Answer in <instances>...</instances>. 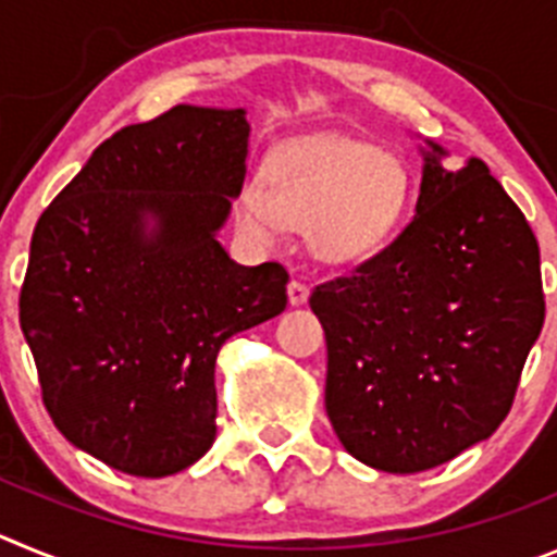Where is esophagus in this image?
I'll return each mask as SVG.
<instances>
[{
    "label": "esophagus",
    "instance_id": "obj_1",
    "mask_svg": "<svg viewBox=\"0 0 557 557\" xmlns=\"http://www.w3.org/2000/svg\"><path fill=\"white\" fill-rule=\"evenodd\" d=\"M287 298H289V307H301V304H307L309 298V287L301 282H289Z\"/></svg>",
    "mask_w": 557,
    "mask_h": 557
}]
</instances>
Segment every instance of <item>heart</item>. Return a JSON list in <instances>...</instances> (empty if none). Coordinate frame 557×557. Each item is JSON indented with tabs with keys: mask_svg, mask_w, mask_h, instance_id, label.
<instances>
[{
	"mask_svg": "<svg viewBox=\"0 0 557 557\" xmlns=\"http://www.w3.org/2000/svg\"><path fill=\"white\" fill-rule=\"evenodd\" d=\"M410 198V170L396 152L332 136L275 152L262 181L239 189L234 220L262 248L282 243L287 225L307 228L314 259L351 268L396 239Z\"/></svg>",
	"mask_w": 557,
	"mask_h": 557,
	"instance_id": "obj_1",
	"label": "heart"
}]
</instances>
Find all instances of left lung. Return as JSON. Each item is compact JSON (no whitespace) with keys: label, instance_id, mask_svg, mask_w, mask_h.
Listing matches in <instances>:
<instances>
[{"label":"left lung","instance_id":"1","mask_svg":"<svg viewBox=\"0 0 557 557\" xmlns=\"http://www.w3.org/2000/svg\"><path fill=\"white\" fill-rule=\"evenodd\" d=\"M396 243L314 287L326 412L343 449L416 474L494 435L544 326L539 243L485 161L446 170L432 139Z\"/></svg>","mask_w":557,"mask_h":557}]
</instances>
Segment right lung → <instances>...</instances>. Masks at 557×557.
I'll use <instances>...</instances> for the list:
<instances>
[{"label": "right lung", "mask_w": 557, "mask_h": 557, "mask_svg": "<svg viewBox=\"0 0 557 557\" xmlns=\"http://www.w3.org/2000/svg\"><path fill=\"white\" fill-rule=\"evenodd\" d=\"M245 108L175 106L102 141L38 220L18 321L69 444L133 476L211 449L214 366L282 314V264H236L218 234L245 181Z\"/></svg>", "instance_id": "right-lung-1"}]
</instances>
